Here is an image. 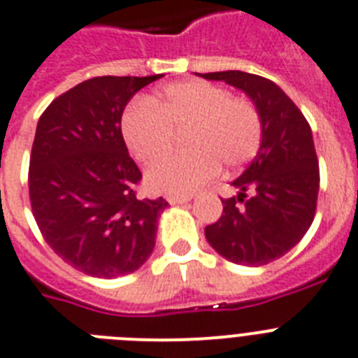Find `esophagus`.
I'll return each instance as SVG.
<instances>
[{
	"instance_id": "34e87169",
	"label": "esophagus",
	"mask_w": 358,
	"mask_h": 358,
	"mask_svg": "<svg viewBox=\"0 0 358 358\" xmlns=\"http://www.w3.org/2000/svg\"><path fill=\"white\" fill-rule=\"evenodd\" d=\"M189 200H191V196H189V194H184V196H178V194H169V196H167V202L173 206L185 204V202H189Z\"/></svg>"
}]
</instances>
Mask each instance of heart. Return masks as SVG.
Listing matches in <instances>:
<instances>
[{
    "label": "heart",
    "instance_id": "heart-1",
    "mask_svg": "<svg viewBox=\"0 0 358 358\" xmlns=\"http://www.w3.org/2000/svg\"><path fill=\"white\" fill-rule=\"evenodd\" d=\"M123 138L134 158L150 164L169 152L174 134L187 150L159 159L147 171L154 191L189 194L219 173L241 169L263 139L259 110L219 84L184 80L167 84L150 101H136L123 113Z\"/></svg>",
    "mask_w": 358,
    "mask_h": 358
}]
</instances>
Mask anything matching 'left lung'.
<instances>
[{
  "label": "left lung",
  "mask_w": 358,
  "mask_h": 358,
  "mask_svg": "<svg viewBox=\"0 0 358 358\" xmlns=\"http://www.w3.org/2000/svg\"><path fill=\"white\" fill-rule=\"evenodd\" d=\"M243 90L263 123V139L248 169L234 180L237 196L222 199V215L206 226V239L222 257L246 266L280 259L313 224L320 169L313 132L283 90L245 71L196 73Z\"/></svg>",
  "instance_id": "obj_1"
}]
</instances>
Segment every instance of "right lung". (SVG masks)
I'll return each mask as SVG.
<instances>
[{
	"mask_svg": "<svg viewBox=\"0 0 358 358\" xmlns=\"http://www.w3.org/2000/svg\"><path fill=\"white\" fill-rule=\"evenodd\" d=\"M150 77H95L57 97L40 115L29 196L43 239L94 278L132 274L149 259L165 199H138L141 171L121 132L124 106Z\"/></svg>",
	"mask_w": 358,
	"mask_h": 358,
	"instance_id": "add662e5",
	"label": "right lung"
}]
</instances>
